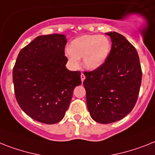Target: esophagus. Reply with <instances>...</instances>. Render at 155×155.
<instances>
[{"mask_svg":"<svg viewBox=\"0 0 155 155\" xmlns=\"http://www.w3.org/2000/svg\"><path fill=\"white\" fill-rule=\"evenodd\" d=\"M80 77H81V81H82V83H83V82H84V80H85V75H84V73H82L81 75H80Z\"/></svg>","mask_w":155,"mask_h":155,"instance_id":"obj_1","label":"esophagus"}]
</instances>
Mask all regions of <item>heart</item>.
Masks as SVG:
<instances>
[{
  "label": "heart",
  "instance_id": "heart-1",
  "mask_svg": "<svg viewBox=\"0 0 155 155\" xmlns=\"http://www.w3.org/2000/svg\"><path fill=\"white\" fill-rule=\"evenodd\" d=\"M110 42L105 36L84 35L72 41L66 54L74 65L84 58V65L89 70H95L104 64L110 51Z\"/></svg>",
  "mask_w": 155,
  "mask_h": 155
}]
</instances>
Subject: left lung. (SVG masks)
<instances>
[{
    "mask_svg": "<svg viewBox=\"0 0 155 155\" xmlns=\"http://www.w3.org/2000/svg\"><path fill=\"white\" fill-rule=\"evenodd\" d=\"M112 41L106 61L99 68L84 71L87 106L99 123H111L127 115L136 104L142 68L135 48L118 32H108Z\"/></svg>",
    "mask_w": 155,
    "mask_h": 155,
    "instance_id": "obj_1",
    "label": "left lung"
}]
</instances>
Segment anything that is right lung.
<instances>
[{"instance_id": "right-lung-1", "label": "right lung", "mask_w": 155, "mask_h": 155, "mask_svg": "<svg viewBox=\"0 0 155 155\" xmlns=\"http://www.w3.org/2000/svg\"><path fill=\"white\" fill-rule=\"evenodd\" d=\"M66 36H37L21 49L12 70L15 96L24 112L36 121L54 124L64 117L80 71L65 64Z\"/></svg>"}]
</instances>
